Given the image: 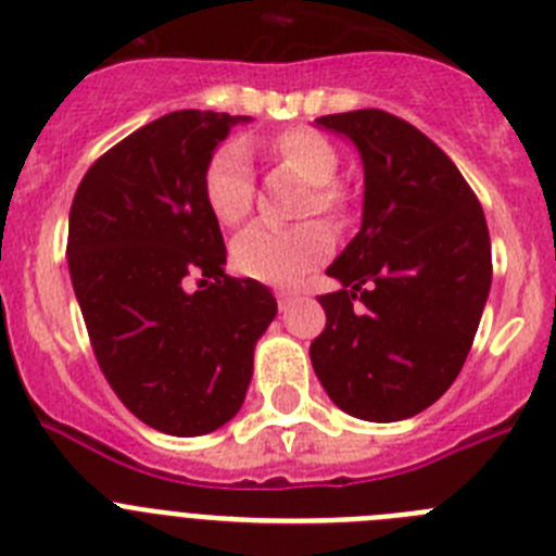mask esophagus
Masks as SVG:
<instances>
[{"instance_id": "34e87169", "label": "esophagus", "mask_w": 556, "mask_h": 556, "mask_svg": "<svg viewBox=\"0 0 556 556\" xmlns=\"http://www.w3.org/2000/svg\"><path fill=\"white\" fill-rule=\"evenodd\" d=\"M294 301H298V294L294 292H278V306H281V312H287Z\"/></svg>"}]
</instances>
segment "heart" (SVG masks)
Returning a JSON list of instances; mask_svg holds the SVG:
<instances>
[{
	"label": "heart",
	"instance_id": "1",
	"mask_svg": "<svg viewBox=\"0 0 556 556\" xmlns=\"http://www.w3.org/2000/svg\"><path fill=\"white\" fill-rule=\"evenodd\" d=\"M269 152L303 184L312 186L306 208L323 214H337L342 208V194L333 186L339 155L326 136L308 127H292L269 141ZM203 198L217 223L236 225L248 217L253 203V172L242 144L230 141L211 155L203 172ZM331 248L333 236L323 223H301L292 228L258 223L236 236L230 253L244 275L283 287L301 281L308 269L326 262Z\"/></svg>",
	"mask_w": 556,
	"mask_h": 556
}]
</instances>
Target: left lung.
Listing matches in <instances>:
<instances>
[{"label":"left lung","instance_id":"1","mask_svg":"<svg viewBox=\"0 0 556 556\" xmlns=\"http://www.w3.org/2000/svg\"><path fill=\"white\" fill-rule=\"evenodd\" d=\"M365 169L362 228L326 269V331L308 348L323 390L348 415L395 424L429 409L459 376L493 281L490 233L462 172L392 113L320 116Z\"/></svg>","mask_w":556,"mask_h":556}]
</instances>
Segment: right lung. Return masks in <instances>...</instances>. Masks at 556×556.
Returning a JSON list of instances; mask_svg holds the SVG:
<instances>
[{
    "instance_id": "add662e5",
    "label": "right lung",
    "mask_w": 556,
    "mask_h": 556,
    "mask_svg": "<svg viewBox=\"0 0 556 556\" xmlns=\"http://www.w3.org/2000/svg\"><path fill=\"white\" fill-rule=\"evenodd\" d=\"M250 116L175 111L108 150L68 211V275L108 384L152 429L217 431L242 409L273 292L225 275L203 172ZM199 289L188 292V281Z\"/></svg>"
}]
</instances>
